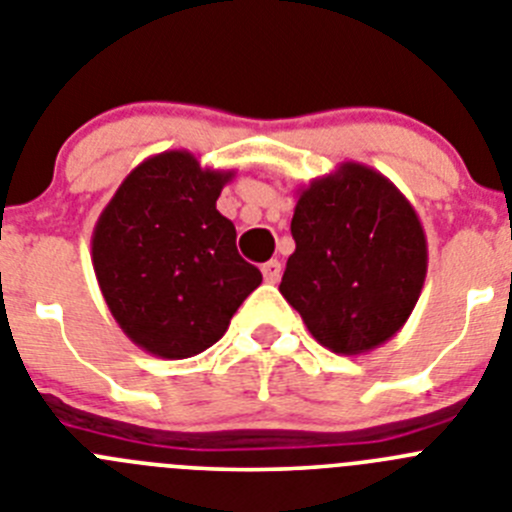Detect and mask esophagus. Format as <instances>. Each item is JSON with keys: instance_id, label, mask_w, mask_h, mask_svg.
I'll return each mask as SVG.
<instances>
[{"instance_id": "obj_1", "label": "esophagus", "mask_w": 512, "mask_h": 512, "mask_svg": "<svg viewBox=\"0 0 512 512\" xmlns=\"http://www.w3.org/2000/svg\"><path fill=\"white\" fill-rule=\"evenodd\" d=\"M261 271H264L266 282L277 284L279 277H282V264H279L277 259H271V261H266L264 266H261Z\"/></svg>"}]
</instances>
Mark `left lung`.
Wrapping results in <instances>:
<instances>
[{
	"mask_svg": "<svg viewBox=\"0 0 512 512\" xmlns=\"http://www.w3.org/2000/svg\"><path fill=\"white\" fill-rule=\"evenodd\" d=\"M295 253L279 292L333 354L390 341L410 318L428 271V243L408 197L377 169L343 161L297 189Z\"/></svg>",
	"mask_w": 512,
	"mask_h": 512,
	"instance_id": "1",
	"label": "left lung"
}]
</instances>
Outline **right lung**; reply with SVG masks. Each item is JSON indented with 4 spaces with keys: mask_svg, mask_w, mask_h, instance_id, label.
Here are the masks:
<instances>
[{
    "mask_svg": "<svg viewBox=\"0 0 512 512\" xmlns=\"http://www.w3.org/2000/svg\"><path fill=\"white\" fill-rule=\"evenodd\" d=\"M235 171L202 169L189 151L135 166L99 215L92 264L122 333L161 359L217 343L261 271L241 259L217 197Z\"/></svg>",
    "mask_w": 512,
    "mask_h": 512,
    "instance_id": "right-lung-1",
    "label": "right lung"
}]
</instances>
